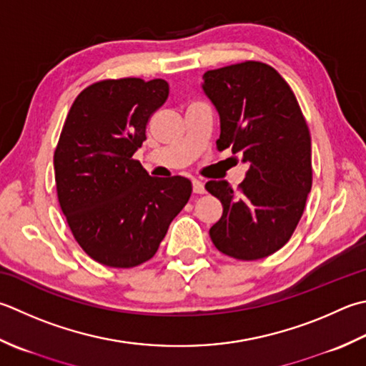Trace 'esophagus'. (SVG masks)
<instances>
[{
	"label": "esophagus",
	"instance_id": "obj_1",
	"mask_svg": "<svg viewBox=\"0 0 366 366\" xmlns=\"http://www.w3.org/2000/svg\"><path fill=\"white\" fill-rule=\"evenodd\" d=\"M192 185H193V192L198 193V195H202V193H204V184L199 181V179H193L192 181Z\"/></svg>",
	"mask_w": 366,
	"mask_h": 366
}]
</instances>
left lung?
I'll return each mask as SVG.
<instances>
[{
	"mask_svg": "<svg viewBox=\"0 0 366 366\" xmlns=\"http://www.w3.org/2000/svg\"><path fill=\"white\" fill-rule=\"evenodd\" d=\"M203 92L220 119L217 149L242 152L246 179L206 182L224 212L209 236L222 254L259 260L295 232L312 185L311 136L289 84L274 68L244 61L206 71Z\"/></svg>",
	"mask_w": 366,
	"mask_h": 366,
	"instance_id": "1",
	"label": "left lung"
}]
</instances>
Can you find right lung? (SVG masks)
I'll list each match as a JSON object with an SVG mask.
<instances>
[{
	"mask_svg": "<svg viewBox=\"0 0 366 366\" xmlns=\"http://www.w3.org/2000/svg\"><path fill=\"white\" fill-rule=\"evenodd\" d=\"M168 93L163 79H109L79 93L64 120L54 154L60 207L79 246L106 267L152 259L192 195L187 177H152L133 160Z\"/></svg>",
	"mask_w": 366,
	"mask_h": 366,
	"instance_id": "obj_1",
	"label": "right lung"
}]
</instances>
